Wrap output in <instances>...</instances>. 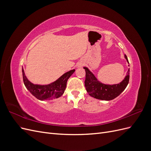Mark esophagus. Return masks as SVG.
Returning <instances> with one entry per match:
<instances>
[{
    "label": "esophagus",
    "instance_id": "obj_1",
    "mask_svg": "<svg viewBox=\"0 0 151 151\" xmlns=\"http://www.w3.org/2000/svg\"><path fill=\"white\" fill-rule=\"evenodd\" d=\"M83 64H84V63H83V62H79V63H78V64H77V67H83Z\"/></svg>",
    "mask_w": 151,
    "mask_h": 151
}]
</instances>
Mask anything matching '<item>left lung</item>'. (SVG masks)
<instances>
[{
	"label": "left lung",
	"mask_w": 151,
	"mask_h": 151,
	"mask_svg": "<svg viewBox=\"0 0 151 151\" xmlns=\"http://www.w3.org/2000/svg\"><path fill=\"white\" fill-rule=\"evenodd\" d=\"M124 57L129 63L126 55H125ZM84 68L86 71L84 84L86 91L91 97L96 99L110 101L118 96L125 89L129 84L130 77L129 68L124 79L120 83L115 84H106L101 83L88 67H84Z\"/></svg>",
	"instance_id": "obj_1"
}]
</instances>
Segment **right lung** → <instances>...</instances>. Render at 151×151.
<instances>
[{"instance_id":"1","label":"right lung","mask_w":151,"mask_h":151,"mask_svg":"<svg viewBox=\"0 0 151 151\" xmlns=\"http://www.w3.org/2000/svg\"><path fill=\"white\" fill-rule=\"evenodd\" d=\"M75 69L70 70L63 74L61 77L53 83L48 84H35L28 80L22 68L24 84L29 92L35 98L41 101L58 98L64 93L68 78L75 72Z\"/></svg>"}]
</instances>
